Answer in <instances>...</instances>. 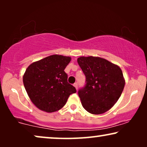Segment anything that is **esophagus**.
<instances>
[{"instance_id":"1","label":"esophagus","mask_w":147,"mask_h":147,"mask_svg":"<svg viewBox=\"0 0 147 147\" xmlns=\"http://www.w3.org/2000/svg\"><path fill=\"white\" fill-rule=\"evenodd\" d=\"M74 87L76 88V90L78 89V84H77V83L74 84Z\"/></svg>"}]
</instances>
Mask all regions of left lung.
Instances as JSON below:
<instances>
[{
    "label": "left lung",
    "instance_id": "1",
    "mask_svg": "<svg viewBox=\"0 0 147 147\" xmlns=\"http://www.w3.org/2000/svg\"><path fill=\"white\" fill-rule=\"evenodd\" d=\"M78 63L86 78L78 92L84 109L92 114L105 113L113 107L123 91L125 80L119 66L100 57L82 56Z\"/></svg>",
    "mask_w": 147,
    "mask_h": 147
}]
</instances>
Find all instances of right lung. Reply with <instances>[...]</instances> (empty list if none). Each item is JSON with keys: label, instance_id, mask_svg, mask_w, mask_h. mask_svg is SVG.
<instances>
[{"label": "right lung", "instance_id": "add662e5", "mask_svg": "<svg viewBox=\"0 0 147 147\" xmlns=\"http://www.w3.org/2000/svg\"><path fill=\"white\" fill-rule=\"evenodd\" d=\"M71 61L69 56L52 55L32 63L27 68L23 81L33 104L46 112L62 108L76 90L67 82L64 69Z\"/></svg>", "mask_w": 147, "mask_h": 147}]
</instances>
